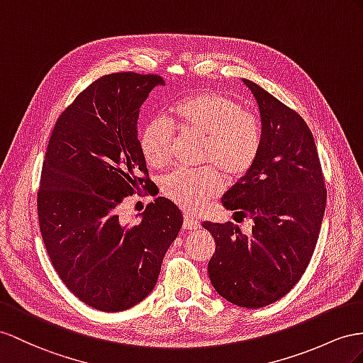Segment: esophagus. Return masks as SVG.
I'll list each match as a JSON object with an SVG mask.
<instances>
[{
  "instance_id": "34e87169",
  "label": "esophagus",
  "mask_w": 363,
  "mask_h": 363,
  "mask_svg": "<svg viewBox=\"0 0 363 363\" xmlns=\"http://www.w3.org/2000/svg\"><path fill=\"white\" fill-rule=\"evenodd\" d=\"M184 230H198L201 227L199 220L194 219L191 215H184Z\"/></svg>"
}]
</instances>
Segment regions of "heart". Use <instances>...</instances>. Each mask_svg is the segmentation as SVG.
Instances as JSON below:
<instances>
[{"label": "heart", "instance_id": "b5f03b06", "mask_svg": "<svg viewBox=\"0 0 363 363\" xmlns=\"http://www.w3.org/2000/svg\"><path fill=\"white\" fill-rule=\"evenodd\" d=\"M172 116L184 132L203 138L202 162L215 164L225 178H242L253 167L261 150L262 127L257 116L236 99L219 91H199L174 102ZM173 136V125L165 118H155L147 124L141 148L152 167L169 162ZM214 167L173 170L162 179L161 190L176 206L198 211L220 193L222 181Z\"/></svg>", "mask_w": 363, "mask_h": 363}]
</instances>
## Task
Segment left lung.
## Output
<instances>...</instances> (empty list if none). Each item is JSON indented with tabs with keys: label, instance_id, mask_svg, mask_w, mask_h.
<instances>
[{
	"label": "left lung",
	"instance_id": "1",
	"mask_svg": "<svg viewBox=\"0 0 363 363\" xmlns=\"http://www.w3.org/2000/svg\"><path fill=\"white\" fill-rule=\"evenodd\" d=\"M257 102L261 150L252 169L222 198L235 216L252 218V233L233 222H203L216 240L208 276L219 296L262 308L301 281L318 244L325 206L322 167L311 130L293 108L242 79Z\"/></svg>",
	"mask_w": 363,
	"mask_h": 363
}]
</instances>
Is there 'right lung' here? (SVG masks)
<instances>
[{"label":"right lung","mask_w":363,"mask_h":363,"mask_svg":"<svg viewBox=\"0 0 363 363\" xmlns=\"http://www.w3.org/2000/svg\"><path fill=\"white\" fill-rule=\"evenodd\" d=\"M164 84L135 72L96 79L60 115L45 150L36 201L45 250L69 290L101 311L128 310L152 293L182 227L165 198L148 203L139 224L119 220L124 199L150 184L138 118Z\"/></svg>","instance_id":"add662e5"}]
</instances>
